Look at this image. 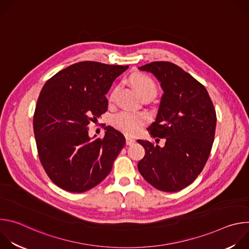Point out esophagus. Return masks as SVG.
<instances>
[{"mask_svg": "<svg viewBox=\"0 0 249 249\" xmlns=\"http://www.w3.org/2000/svg\"><path fill=\"white\" fill-rule=\"evenodd\" d=\"M134 143H135V140H134V139H132V138H130V137H127V138H126V145L131 146V145H133Z\"/></svg>", "mask_w": 249, "mask_h": 249, "instance_id": "34e87169", "label": "esophagus"}]
</instances>
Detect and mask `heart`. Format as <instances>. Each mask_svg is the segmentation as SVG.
Here are the masks:
<instances>
[{"mask_svg": "<svg viewBox=\"0 0 249 249\" xmlns=\"http://www.w3.org/2000/svg\"><path fill=\"white\" fill-rule=\"evenodd\" d=\"M132 85L135 87L136 90L142 96H154L157 92V85L154 80L143 74V73H135L130 77ZM117 88H114L109 95V100L111 101L114 98ZM147 121V116L141 112H131L128 110L120 111L112 116L111 123L112 125L123 132L126 135H134L138 133Z\"/></svg>", "mask_w": 249, "mask_h": 249, "instance_id": "1", "label": "heart"}]
</instances>
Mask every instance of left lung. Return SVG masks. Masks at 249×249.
I'll use <instances>...</instances> for the list:
<instances>
[{
	"label": "left lung",
	"mask_w": 249,
	"mask_h": 249,
	"mask_svg": "<svg viewBox=\"0 0 249 249\" xmlns=\"http://www.w3.org/2000/svg\"><path fill=\"white\" fill-rule=\"evenodd\" d=\"M139 70L154 74L163 89L148 130L154 138H164L165 144L160 148L138 140L146 151L138 169L155 188L177 192L197 178L208 160L217 123L214 104L206 88L173 63L156 61Z\"/></svg>",
	"instance_id": "8db88e82"
}]
</instances>
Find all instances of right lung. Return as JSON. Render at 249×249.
<instances>
[{
    "mask_svg": "<svg viewBox=\"0 0 249 249\" xmlns=\"http://www.w3.org/2000/svg\"><path fill=\"white\" fill-rule=\"evenodd\" d=\"M128 66L83 61L61 70L43 86L33 115L40 162L53 183L82 193L99 184L125 146L123 134L105 127L90 140L89 124L107 111L105 94Z\"/></svg>",
    "mask_w": 249,
    "mask_h": 249,
    "instance_id": "right-lung-1",
    "label": "right lung"
}]
</instances>
